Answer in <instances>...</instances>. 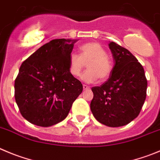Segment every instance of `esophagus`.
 <instances>
[{"label": "esophagus", "instance_id": "1", "mask_svg": "<svg viewBox=\"0 0 160 160\" xmlns=\"http://www.w3.org/2000/svg\"><path fill=\"white\" fill-rule=\"evenodd\" d=\"M83 90H88V89L90 88V87H89V86H88V85H86V84H83Z\"/></svg>", "mask_w": 160, "mask_h": 160}]
</instances>
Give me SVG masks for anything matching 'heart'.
<instances>
[{"label":"heart","mask_w":160,"mask_h":160,"mask_svg":"<svg viewBox=\"0 0 160 160\" xmlns=\"http://www.w3.org/2000/svg\"><path fill=\"white\" fill-rule=\"evenodd\" d=\"M88 64V69L81 75V80L94 83L100 79L105 80L111 74L113 65L105 49L96 42L84 43L80 47V55L72 53L69 57V72L78 77Z\"/></svg>","instance_id":"1"}]
</instances>
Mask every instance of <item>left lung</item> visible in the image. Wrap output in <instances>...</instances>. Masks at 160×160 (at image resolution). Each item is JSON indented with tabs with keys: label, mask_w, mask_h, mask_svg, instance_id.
I'll return each instance as SVG.
<instances>
[{
	"label": "left lung",
	"mask_w": 160,
	"mask_h": 160,
	"mask_svg": "<svg viewBox=\"0 0 160 160\" xmlns=\"http://www.w3.org/2000/svg\"><path fill=\"white\" fill-rule=\"evenodd\" d=\"M114 66L108 80L94 94L91 110L98 122L110 127L127 125L139 115L146 98L148 81L137 58L114 42L109 43Z\"/></svg>",
	"instance_id": "1"
}]
</instances>
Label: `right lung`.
Listing matches in <instances>:
<instances>
[{
  "instance_id": "add662e5",
  "label": "right lung",
  "mask_w": 160,
  "mask_h": 160,
  "mask_svg": "<svg viewBox=\"0 0 160 160\" xmlns=\"http://www.w3.org/2000/svg\"><path fill=\"white\" fill-rule=\"evenodd\" d=\"M77 39L46 43L22 63L15 80V98L22 116L48 127L63 121L83 85L69 72V57Z\"/></svg>"
}]
</instances>
